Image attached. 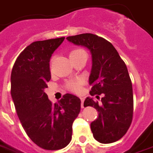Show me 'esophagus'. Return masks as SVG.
I'll use <instances>...</instances> for the list:
<instances>
[{
    "instance_id": "esophagus-1",
    "label": "esophagus",
    "mask_w": 153,
    "mask_h": 153,
    "mask_svg": "<svg viewBox=\"0 0 153 153\" xmlns=\"http://www.w3.org/2000/svg\"><path fill=\"white\" fill-rule=\"evenodd\" d=\"M80 100H81V107H82V108H84V100H85V99L83 98V97H80Z\"/></svg>"
}]
</instances>
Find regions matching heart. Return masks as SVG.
Listing matches in <instances>:
<instances>
[{
    "instance_id": "obj_1",
    "label": "heart",
    "mask_w": 153,
    "mask_h": 153,
    "mask_svg": "<svg viewBox=\"0 0 153 153\" xmlns=\"http://www.w3.org/2000/svg\"><path fill=\"white\" fill-rule=\"evenodd\" d=\"M84 51L82 49H74V50L71 51L69 56L74 54H78L79 53H82ZM81 85H82V81L76 80V81H69L67 84V89L70 91L75 92V93H79L81 90Z\"/></svg>"
}]
</instances>
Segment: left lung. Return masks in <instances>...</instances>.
Masks as SVG:
<instances>
[{
	"instance_id": "8db88e82",
	"label": "left lung",
	"mask_w": 153,
	"mask_h": 153,
	"mask_svg": "<svg viewBox=\"0 0 153 153\" xmlns=\"http://www.w3.org/2000/svg\"><path fill=\"white\" fill-rule=\"evenodd\" d=\"M67 40L90 50V94H103L101 105L90 97L84 103L85 106L94 107L99 113L90 124L94 139L104 144L120 140L126 133L133 116L132 85L126 63L111 43L97 35L83 33L68 37Z\"/></svg>"
}]
</instances>
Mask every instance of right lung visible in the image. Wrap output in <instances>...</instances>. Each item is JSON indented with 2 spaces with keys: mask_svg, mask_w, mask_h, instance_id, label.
<instances>
[{
  "mask_svg": "<svg viewBox=\"0 0 153 153\" xmlns=\"http://www.w3.org/2000/svg\"><path fill=\"white\" fill-rule=\"evenodd\" d=\"M65 37L33 42L17 57L11 75V94L22 127L35 144L59 150L72 139L80 100L71 94L53 105L44 90L51 79L49 61Z\"/></svg>",
  "mask_w": 153,
  "mask_h": 153,
  "instance_id": "obj_1",
  "label": "right lung"
}]
</instances>
